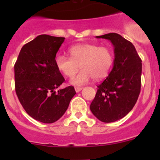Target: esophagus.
<instances>
[{
  "mask_svg": "<svg viewBox=\"0 0 160 160\" xmlns=\"http://www.w3.org/2000/svg\"><path fill=\"white\" fill-rule=\"evenodd\" d=\"M83 90V88H79V87H76L75 88V90L77 93H78V92H80V90Z\"/></svg>",
  "mask_w": 160,
  "mask_h": 160,
  "instance_id": "esophagus-1",
  "label": "esophagus"
}]
</instances>
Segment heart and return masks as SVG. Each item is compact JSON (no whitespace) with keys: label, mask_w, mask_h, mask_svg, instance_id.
I'll use <instances>...</instances> for the list:
<instances>
[{"label":"heart","mask_w":160,"mask_h":160,"mask_svg":"<svg viewBox=\"0 0 160 160\" xmlns=\"http://www.w3.org/2000/svg\"><path fill=\"white\" fill-rule=\"evenodd\" d=\"M70 57L57 55L55 64L65 77H71L77 72L79 65L82 70L70 80L71 84L82 86L93 77L101 80L107 76L113 62L112 51L108 47L95 44L75 45L69 49Z\"/></svg>","instance_id":"obj_1"}]
</instances>
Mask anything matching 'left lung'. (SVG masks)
Wrapping results in <instances>:
<instances>
[{"instance_id": "1", "label": "left lung", "mask_w": 160, "mask_h": 160, "mask_svg": "<svg viewBox=\"0 0 160 160\" xmlns=\"http://www.w3.org/2000/svg\"><path fill=\"white\" fill-rule=\"evenodd\" d=\"M110 40L114 59L108 77L98 85L90 108L105 123L125 117L133 108L141 90L142 60L132 42L117 33L96 36Z\"/></svg>"}]
</instances>
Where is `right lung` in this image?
I'll use <instances>...</instances> for the list:
<instances>
[{
	"label": "right lung",
	"mask_w": 160,
	"mask_h": 160,
	"mask_svg": "<svg viewBox=\"0 0 160 160\" xmlns=\"http://www.w3.org/2000/svg\"><path fill=\"white\" fill-rule=\"evenodd\" d=\"M63 37L40 35L21 49L14 64L15 91L32 118L43 123L59 120L76 94L69 86L56 91L65 79L55 64Z\"/></svg>",
	"instance_id": "obj_1"
}]
</instances>
